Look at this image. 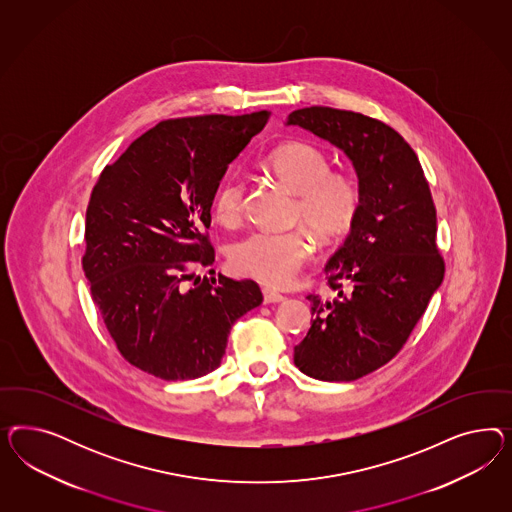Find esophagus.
I'll use <instances>...</instances> for the list:
<instances>
[{
    "instance_id": "1",
    "label": "esophagus",
    "mask_w": 512,
    "mask_h": 512,
    "mask_svg": "<svg viewBox=\"0 0 512 512\" xmlns=\"http://www.w3.org/2000/svg\"><path fill=\"white\" fill-rule=\"evenodd\" d=\"M263 296L266 304H278L285 300V296L279 295L278 291H272V289H263Z\"/></svg>"
}]
</instances>
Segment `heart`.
I'll list each match as a JSON object with an SVG mask.
<instances>
[{
	"label": "heart",
	"mask_w": 512,
	"mask_h": 512,
	"mask_svg": "<svg viewBox=\"0 0 512 512\" xmlns=\"http://www.w3.org/2000/svg\"><path fill=\"white\" fill-rule=\"evenodd\" d=\"M268 167L287 187L300 195L296 214L313 231L334 238L349 231L360 210L358 186L343 174H330L326 155L310 144L289 142L268 155ZM244 184L238 178L225 180L214 197V216L223 225H233L242 216ZM313 242L296 231H253L234 242L229 259L240 274L264 285L285 287L310 261Z\"/></svg>",
	"instance_id": "1"
}]
</instances>
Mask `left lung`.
<instances>
[{"instance_id":"obj_1","label":"left lung","mask_w":512,"mask_h":512,"mask_svg":"<svg viewBox=\"0 0 512 512\" xmlns=\"http://www.w3.org/2000/svg\"><path fill=\"white\" fill-rule=\"evenodd\" d=\"M285 125L330 142L357 172V219L325 266L336 298L308 296L313 323L295 347L300 372L355 381L396 357L443 281L432 193L413 148L379 120L310 107Z\"/></svg>"}]
</instances>
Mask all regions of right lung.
Instances as JSON below:
<instances>
[{
  "instance_id": "add662e5",
  "label": "right lung",
  "mask_w": 512,
  "mask_h": 512,
  "mask_svg": "<svg viewBox=\"0 0 512 512\" xmlns=\"http://www.w3.org/2000/svg\"><path fill=\"white\" fill-rule=\"evenodd\" d=\"M268 118L261 110L159 122L93 187L84 276L112 340L142 372L165 381L214 372L234 323L263 302L253 279H201L197 270L214 264L206 229L219 182Z\"/></svg>"
}]
</instances>
